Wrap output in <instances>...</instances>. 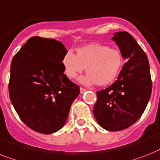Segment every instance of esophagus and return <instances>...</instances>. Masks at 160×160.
Returning <instances> with one entry per match:
<instances>
[{"instance_id": "1", "label": "esophagus", "mask_w": 160, "mask_h": 160, "mask_svg": "<svg viewBox=\"0 0 160 160\" xmlns=\"http://www.w3.org/2000/svg\"><path fill=\"white\" fill-rule=\"evenodd\" d=\"M80 93H84V92L86 91V89H84V88H82V87H80Z\"/></svg>"}]
</instances>
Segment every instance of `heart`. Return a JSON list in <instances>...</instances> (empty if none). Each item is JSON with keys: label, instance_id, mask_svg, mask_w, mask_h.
Returning a JSON list of instances; mask_svg holds the SVG:
<instances>
[{"label": "heart", "instance_id": "b5f03b06", "mask_svg": "<svg viewBox=\"0 0 160 160\" xmlns=\"http://www.w3.org/2000/svg\"><path fill=\"white\" fill-rule=\"evenodd\" d=\"M65 75L75 79L86 68L87 75L80 78V83L99 86L109 84L120 73L123 66L122 54L118 49L107 45L90 43L79 48L76 55L68 50L62 58Z\"/></svg>", "mask_w": 160, "mask_h": 160}]
</instances>
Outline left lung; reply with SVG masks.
I'll return each mask as SVG.
<instances>
[{
    "mask_svg": "<svg viewBox=\"0 0 160 160\" xmlns=\"http://www.w3.org/2000/svg\"><path fill=\"white\" fill-rule=\"evenodd\" d=\"M112 40L128 59L109 87L97 92L93 115L104 129L117 132L127 129L143 114L152 91L147 56L127 32H118Z\"/></svg>",
    "mask_w": 160,
    "mask_h": 160,
    "instance_id": "obj_1",
    "label": "left lung"
}]
</instances>
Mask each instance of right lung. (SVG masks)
<instances>
[{
    "instance_id": "add662e5",
    "label": "right lung",
    "mask_w": 160,
    "mask_h": 160,
    "mask_svg": "<svg viewBox=\"0 0 160 160\" xmlns=\"http://www.w3.org/2000/svg\"><path fill=\"white\" fill-rule=\"evenodd\" d=\"M67 50L52 38L32 37L14 56L9 93L22 122L35 132L52 134L67 119L80 87L64 74Z\"/></svg>"
}]
</instances>
